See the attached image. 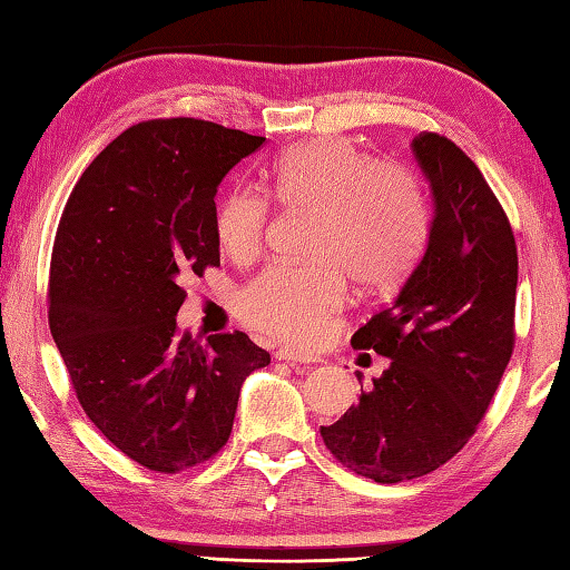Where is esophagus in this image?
Instances as JSON below:
<instances>
[{"mask_svg": "<svg viewBox=\"0 0 570 570\" xmlns=\"http://www.w3.org/2000/svg\"><path fill=\"white\" fill-rule=\"evenodd\" d=\"M276 361H284V363H292V365H298V363L314 365V363H318L316 355L298 353V351H294V348H278V351H276Z\"/></svg>", "mask_w": 570, "mask_h": 570, "instance_id": "34e87169", "label": "esophagus"}]
</instances>
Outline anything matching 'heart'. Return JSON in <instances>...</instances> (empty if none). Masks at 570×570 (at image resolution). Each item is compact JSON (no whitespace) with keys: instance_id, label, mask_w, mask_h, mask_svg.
Returning a JSON list of instances; mask_svg holds the SVG:
<instances>
[{"instance_id":"1","label":"heart","mask_w":570,"mask_h":570,"mask_svg":"<svg viewBox=\"0 0 570 570\" xmlns=\"http://www.w3.org/2000/svg\"><path fill=\"white\" fill-rule=\"evenodd\" d=\"M266 187L286 209L314 212L311 264L269 266L242 288L237 311L252 328L298 345L318 341L348 301V282L387 288L415 264L428 232L425 193L397 163H375L345 138L296 142L272 163ZM272 209L266 197L232 187L215 209L219 244L234 259L262 249Z\"/></svg>"}]
</instances>
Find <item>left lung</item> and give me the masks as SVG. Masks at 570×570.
Masks as SVG:
<instances>
[{
    "instance_id": "1",
    "label": "left lung",
    "mask_w": 570,
    "mask_h": 570,
    "mask_svg": "<svg viewBox=\"0 0 570 570\" xmlns=\"http://www.w3.org/2000/svg\"><path fill=\"white\" fill-rule=\"evenodd\" d=\"M412 153L434 203L428 249L393 304L351 338L390 358L383 375L321 428L331 454L377 484L425 476L452 460L514 351L519 256L504 207L452 140L420 132Z\"/></svg>"
}]
</instances>
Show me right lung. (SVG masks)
<instances>
[{
    "label": "right lung",
    "instance_id": "right-lung-1",
    "mask_svg": "<svg viewBox=\"0 0 570 570\" xmlns=\"http://www.w3.org/2000/svg\"><path fill=\"white\" fill-rule=\"evenodd\" d=\"M266 138L209 120H145L76 183L56 229L49 328L88 420L153 472L225 448L244 377L269 365L247 333H177L187 276L219 266L215 195Z\"/></svg>",
    "mask_w": 570,
    "mask_h": 570
}]
</instances>
